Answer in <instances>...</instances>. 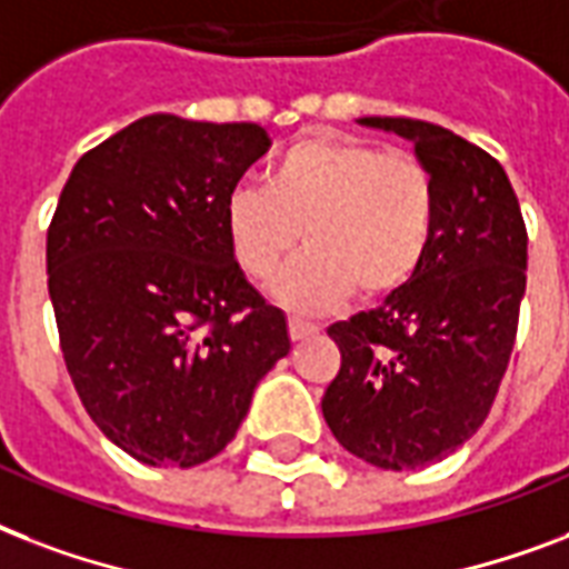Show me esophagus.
<instances>
[{"label":"esophagus","mask_w":569,"mask_h":569,"mask_svg":"<svg viewBox=\"0 0 569 569\" xmlns=\"http://www.w3.org/2000/svg\"><path fill=\"white\" fill-rule=\"evenodd\" d=\"M288 332H290V341H302V338H311V335H317V326L306 323V320H299V317H290Z\"/></svg>","instance_id":"34e87169"}]
</instances>
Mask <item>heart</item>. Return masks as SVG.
Listing matches in <instances>:
<instances>
[{
  "instance_id": "obj_1",
  "label": "heart",
  "mask_w": 569,
  "mask_h": 569,
  "mask_svg": "<svg viewBox=\"0 0 569 569\" xmlns=\"http://www.w3.org/2000/svg\"><path fill=\"white\" fill-rule=\"evenodd\" d=\"M439 192L425 160L347 136H308L267 169V189L237 187L224 201V237L252 281H276V299L323 315L359 297H395L416 279L433 243Z\"/></svg>"
}]
</instances>
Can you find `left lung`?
Returning <instances> with one entry per match:
<instances>
[{"label":"left lung","instance_id":"left-lung-1","mask_svg":"<svg viewBox=\"0 0 569 569\" xmlns=\"http://www.w3.org/2000/svg\"><path fill=\"white\" fill-rule=\"evenodd\" d=\"M416 144L439 192L433 243L407 288L329 326L341 371L320 407L365 463L409 472L478 433L508 371L528 234L508 174L478 144L416 118H362Z\"/></svg>","mask_w":569,"mask_h":569}]
</instances>
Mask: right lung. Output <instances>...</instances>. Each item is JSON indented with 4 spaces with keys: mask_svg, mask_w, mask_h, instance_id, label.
Listing matches in <instances>:
<instances>
[{
    "mask_svg": "<svg viewBox=\"0 0 569 569\" xmlns=\"http://www.w3.org/2000/svg\"><path fill=\"white\" fill-rule=\"evenodd\" d=\"M270 151L258 124L144 116L79 157L47 231L61 356L106 439L189 469L231 442L288 320L246 281L224 201Z\"/></svg>",
    "mask_w": 569,
    "mask_h": 569,
    "instance_id": "right-lung-1",
    "label": "right lung"
}]
</instances>
